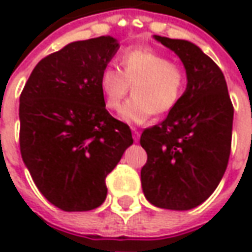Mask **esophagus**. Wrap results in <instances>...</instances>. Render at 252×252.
Returning <instances> with one entry per match:
<instances>
[{"instance_id":"1","label":"esophagus","mask_w":252,"mask_h":252,"mask_svg":"<svg viewBox=\"0 0 252 252\" xmlns=\"http://www.w3.org/2000/svg\"><path fill=\"white\" fill-rule=\"evenodd\" d=\"M139 139H140V131L136 130V129H133V140L139 141Z\"/></svg>"}]
</instances>
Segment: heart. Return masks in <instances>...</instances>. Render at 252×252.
Segmentation results:
<instances>
[{"mask_svg": "<svg viewBox=\"0 0 252 252\" xmlns=\"http://www.w3.org/2000/svg\"><path fill=\"white\" fill-rule=\"evenodd\" d=\"M185 71L165 54L149 47H131L121 54V70L108 65L99 75V88L108 109L119 112L123 101L134 95L122 111V119L140 125L153 113L172 111L185 91Z\"/></svg>", "mask_w": 252, "mask_h": 252, "instance_id": "b5f03b06", "label": "heart"}]
</instances>
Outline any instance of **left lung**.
Segmentation results:
<instances>
[{"instance_id":"8db88e82","label":"left lung","mask_w":252,"mask_h":252,"mask_svg":"<svg viewBox=\"0 0 252 252\" xmlns=\"http://www.w3.org/2000/svg\"><path fill=\"white\" fill-rule=\"evenodd\" d=\"M179 57L187 90L165 121L143 131L147 162L141 188L151 205L169 210L199 206L227 168L234 109L224 75L196 44L154 34Z\"/></svg>"}]
</instances>
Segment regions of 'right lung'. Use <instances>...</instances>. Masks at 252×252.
Returning a JSON list of instances; mask_svg holds the SVG:
<instances>
[{"mask_svg":"<svg viewBox=\"0 0 252 252\" xmlns=\"http://www.w3.org/2000/svg\"><path fill=\"white\" fill-rule=\"evenodd\" d=\"M118 49L112 36L68 43L37 63L19 98L22 160L42 195L64 212L101 206L106 175L133 144L99 88Z\"/></svg>","mask_w":252,"mask_h":252,"instance_id":"obj_1","label":"right lung"}]
</instances>
